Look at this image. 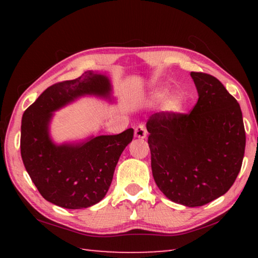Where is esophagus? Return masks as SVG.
I'll list each match as a JSON object with an SVG mask.
<instances>
[{"label": "esophagus", "instance_id": "obj_1", "mask_svg": "<svg viewBox=\"0 0 258 258\" xmlns=\"http://www.w3.org/2000/svg\"><path fill=\"white\" fill-rule=\"evenodd\" d=\"M134 135H135V138L145 139L147 137V130L145 127V125L140 124L139 126H137L134 130Z\"/></svg>", "mask_w": 258, "mask_h": 258}]
</instances>
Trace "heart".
Wrapping results in <instances>:
<instances>
[{
    "mask_svg": "<svg viewBox=\"0 0 258 258\" xmlns=\"http://www.w3.org/2000/svg\"><path fill=\"white\" fill-rule=\"evenodd\" d=\"M168 89L165 86H158L151 91L150 93V102L151 103H159L163 101V110L166 113L175 115L182 111L184 107V101L183 98L178 94H169Z\"/></svg>",
    "mask_w": 258,
    "mask_h": 258,
    "instance_id": "1",
    "label": "heart"
}]
</instances>
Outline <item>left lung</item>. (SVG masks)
<instances>
[{"label":"left lung","instance_id":"obj_1","mask_svg":"<svg viewBox=\"0 0 258 258\" xmlns=\"http://www.w3.org/2000/svg\"><path fill=\"white\" fill-rule=\"evenodd\" d=\"M198 101L190 113L156 112L147 121L151 169L169 200L198 207L228 192L242 165L246 133L237 100L212 75L191 74Z\"/></svg>","mask_w":258,"mask_h":258}]
</instances>
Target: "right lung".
<instances>
[{"label": "right lung", "instance_id": "1", "mask_svg": "<svg viewBox=\"0 0 258 258\" xmlns=\"http://www.w3.org/2000/svg\"><path fill=\"white\" fill-rule=\"evenodd\" d=\"M110 80L87 71L76 80L56 83L26 109L21 119L20 151L25 168L42 197L68 209L87 208L102 200L116 165L132 141L133 128L117 135L90 137L56 145L50 123L54 111L85 95L113 101Z\"/></svg>", "mask_w": 258, "mask_h": 258}]
</instances>
